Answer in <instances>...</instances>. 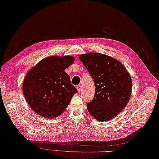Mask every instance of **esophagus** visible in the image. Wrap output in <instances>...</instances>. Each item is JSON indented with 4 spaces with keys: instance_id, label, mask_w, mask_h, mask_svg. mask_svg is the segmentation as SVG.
<instances>
[{
    "instance_id": "esophagus-1",
    "label": "esophagus",
    "mask_w": 159,
    "mask_h": 159,
    "mask_svg": "<svg viewBox=\"0 0 159 159\" xmlns=\"http://www.w3.org/2000/svg\"><path fill=\"white\" fill-rule=\"evenodd\" d=\"M76 89L78 90V92L80 93V91H81V86H80V85H77L76 86Z\"/></svg>"
}]
</instances>
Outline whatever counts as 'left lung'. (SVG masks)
Returning a JSON list of instances; mask_svg holds the SVG:
<instances>
[{
	"label": "left lung",
	"mask_w": 159,
	"mask_h": 159,
	"mask_svg": "<svg viewBox=\"0 0 159 159\" xmlns=\"http://www.w3.org/2000/svg\"><path fill=\"white\" fill-rule=\"evenodd\" d=\"M95 84L93 99L87 104L91 116L97 120L113 119L129 101L132 80L124 66L116 59L101 53L79 56Z\"/></svg>",
	"instance_id": "1"
}]
</instances>
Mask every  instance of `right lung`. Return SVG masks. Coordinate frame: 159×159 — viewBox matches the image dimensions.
<instances>
[{
	"label": "right lung",
	"instance_id": "1",
	"mask_svg": "<svg viewBox=\"0 0 159 159\" xmlns=\"http://www.w3.org/2000/svg\"><path fill=\"white\" fill-rule=\"evenodd\" d=\"M74 61L71 56L50 57L29 71L22 92L29 105L39 116L46 118L59 116L77 93L70 76L65 72Z\"/></svg>",
	"mask_w": 159,
	"mask_h": 159
}]
</instances>
